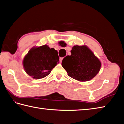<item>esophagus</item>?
Wrapping results in <instances>:
<instances>
[{
  "label": "esophagus",
  "mask_w": 124,
  "mask_h": 124,
  "mask_svg": "<svg viewBox=\"0 0 124 124\" xmlns=\"http://www.w3.org/2000/svg\"><path fill=\"white\" fill-rule=\"evenodd\" d=\"M62 60H63V58H60V63L62 62Z\"/></svg>",
  "instance_id": "esophagus-1"
}]
</instances>
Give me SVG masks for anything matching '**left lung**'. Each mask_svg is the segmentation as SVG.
<instances>
[{
  "label": "left lung",
  "mask_w": 124,
  "mask_h": 124,
  "mask_svg": "<svg viewBox=\"0 0 124 124\" xmlns=\"http://www.w3.org/2000/svg\"><path fill=\"white\" fill-rule=\"evenodd\" d=\"M71 53L62 62V66L70 77L79 81H87L99 72L101 62L87 46L75 45Z\"/></svg>",
  "instance_id": "8db88e82"
}]
</instances>
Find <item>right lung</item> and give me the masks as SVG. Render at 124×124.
I'll list each match as a JSON object with an SVG mask.
<instances>
[{
    "label": "right lung",
    "mask_w": 124,
    "mask_h": 124,
    "mask_svg": "<svg viewBox=\"0 0 124 124\" xmlns=\"http://www.w3.org/2000/svg\"><path fill=\"white\" fill-rule=\"evenodd\" d=\"M59 63L57 51L44 45L29 50L23 59V66L29 76L39 79L48 76Z\"/></svg>",
    "instance_id": "1"
}]
</instances>
